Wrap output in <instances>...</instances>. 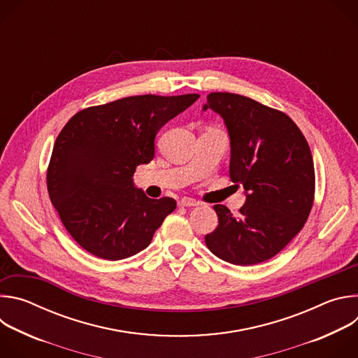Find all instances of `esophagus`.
<instances>
[{
    "instance_id": "esophagus-1",
    "label": "esophagus",
    "mask_w": 358,
    "mask_h": 358,
    "mask_svg": "<svg viewBox=\"0 0 358 358\" xmlns=\"http://www.w3.org/2000/svg\"><path fill=\"white\" fill-rule=\"evenodd\" d=\"M178 206L180 207H196L198 202L192 198H182L178 201Z\"/></svg>"
}]
</instances>
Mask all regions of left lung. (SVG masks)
<instances>
[{
    "instance_id": "obj_1",
    "label": "left lung",
    "mask_w": 358,
    "mask_h": 358,
    "mask_svg": "<svg viewBox=\"0 0 358 358\" xmlns=\"http://www.w3.org/2000/svg\"><path fill=\"white\" fill-rule=\"evenodd\" d=\"M225 122L231 138L229 177L242 184L246 201L234 217L214 206L218 227L206 235L208 249L234 265L273 258L304 227L315 201L310 147L283 112L246 96L214 92L203 110Z\"/></svg>"
}]
</instances>
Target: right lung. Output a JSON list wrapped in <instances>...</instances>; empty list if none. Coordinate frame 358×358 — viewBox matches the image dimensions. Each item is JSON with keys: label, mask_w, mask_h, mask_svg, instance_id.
<instances>
[{"label": "right lung", "mask_w": 358, "mask_h": 358, "mask_svg": "<svg viewBox=\"0 0 358 358\" xmlns=\"http://www.w3.org/2000/svg\"><path fill=\"white\" fill-rule=\"evenodd\" d=\"M198 97L129 96L78 112L61 130L46 185L64 227L85 250L108 261L133 257L176 210V199L137 189L133 174L155 157L159 130Z\"/></svg>", "instance_id": "1"}]
</instances>
